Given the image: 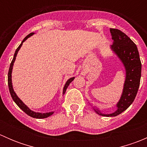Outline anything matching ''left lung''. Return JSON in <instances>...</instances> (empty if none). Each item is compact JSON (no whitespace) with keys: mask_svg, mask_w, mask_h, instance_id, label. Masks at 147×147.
<instances>
[{"mask_svg":"<svg viewBox=\"0 0 147 147\" xmlns=\"http://www.w3.org/2000/svg\"><path fill=\"white\" fill-rule=\"evenodd\" d=\"M110 32L112 39L113 40L110 49L124 66L125 80L121 97L115 105L117 109L112 113H103L98 107L90 105L88 102L97 115L104 117L117 116L132 104L139 87L142 72V63L137 45L126 34L119 30L110 28Z\"/></svg>","mask_w":147,"mask_h":147,"instance_id":"8db88e82","label":"left lung"}]
</instances>
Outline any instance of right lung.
<instances>
[{"instance_id": "add662e5", "label": "right lung", "mask_w": 147, "mask_h": 147, "mask_svg": "<svg viewBox=\"0 0 147 147\" xmlns=\"http://www.w3.org/2000/svg\"><path fill=\"white\" fill-rule=\"evenodd\" d=\"M34 34H35L34 32H31V33H30L29 35H28L27 36H26V38L23 39V40L22 41V42L20 43V45L18 46V47L16 49V52H15L14 56H13V60H12L11 63H10L9 71H8V87H9V91L10 93V95H11L13 101L16 102V105H17L19 107H20V109H21L22 110L25 112V113L27 114L28 115H29V116L31 117L36 118V119H44V118H47V117H48L51 116V115L54 113V111H53V112H45V113H42V112H34V111L31 110V109L27 106V105H26L24 102L22 101V100H20L18 97V95L16 94V93L15 92L14 90H13V83H12V72H13V65H14L15 61H16V57H17L18 53V51L20 50V47H21L22 45H23V42H24L25 41L28 39V38H29L30 37L32 36V35H34ZM74 79H75V77H73V78H70L69 79L67 80V81L66 83H65L64 87H63V95H64V94H65V92H66L67 88L68 87L69 84L72 82V81L74 80Z\"/></svg>"}]
</instances>
